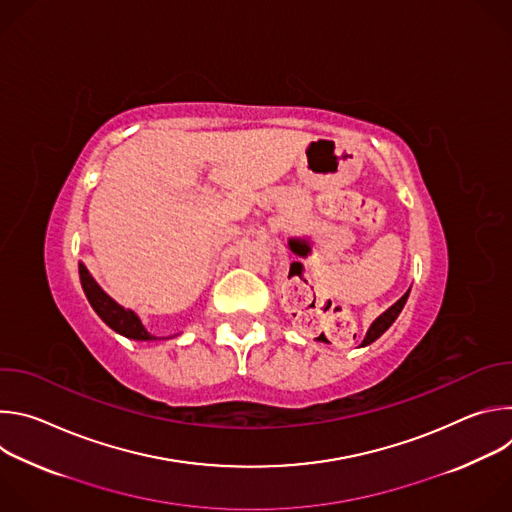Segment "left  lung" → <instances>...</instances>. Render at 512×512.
I'll list each match as a JSON object with an SVG mask.
<instances>
[{
    "instance_id": "1",
    "label": "left lung",
    "mask_w": 512,
    "mask_h": 512,
    "mask_svg": "<svg viewBox=\"0 0 512 512\" xmlns=\"http://www.w3.org/2000/svg\"><path fill=\"white\" fill-rule=\"evenodd\" d=\"M409 291L411 289H407L405 294L389 308V310H385L371 326H369V330H367V334H364V338H362V342H360V346H369V344H373L379 336H383L387 330H389V326L397 320V316L401 314V310H403V306H405V302H407V298H409Z\"/></svg>"
}]
</instances>
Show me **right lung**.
<instances>
[{
	"label": "right lung",
	"mask_w": 512,
	"mask_h": 512,
	"mask_svg": "<svg viewBox=\"0 0 512 512\" xmlns=\"http://www.w3.org/2000/svg\"><path fill=\"white\" fill-rule=\"evenodd\" d=\"M79 275H81V285H83V291L85 296L89 300V304L93 306V310L97 312V316L111 328L115 330L117 334L125 336V338H131V340H143V342H152V340H160L158 336L150 334L148 330H145V326L141 324L139 316L129 310V308H123L121 304H117L107 291L95 281V277L89 273L87 265L81 261L79 263Z\"/></svg>",
	"instance_id": "1"
}]
</instances>
